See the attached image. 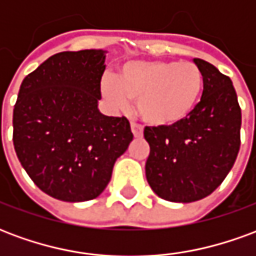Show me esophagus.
Masks as SVG:
<instances>
[{
    "label": "esophagus",
    "mask_w": 256,
    "mask_h": 256,
    "mask_svg": "<svg viewBox=\"0 0 256 256\" xmlns=\"http://www.w3.org/2000/svg\"><path fill=\"white\" fill-rule=\"evenodd\" d=\"M132 132H133L134 137H141L142 136V128H141V124L132 122Z\"/></svg>",
    "instance_id": "esophagus-1"
}]
</instances>
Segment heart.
I'll return each instance as SVG.
<instances>
[{
	"instance_id": "heart-1",
	"label": "heart",
	"mask_w": 256,
	"mask_h": 256,
	"mask_svg": "<svg viewBox=\"0 0 256 256\" xmlns=\"http://www.w3.org/2000/svg\"><path fill=\"white\" fill-rule=\"evenodd\" d=\"M204 76L196 64L178 62L123 63L115 78L101 80V92L112 106L123 110L136 100V110L145 123L170 128L186 120L198 106Z\"/></svg>"
}]
</instances>
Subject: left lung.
Segmentation results:
<instances>
[{
    "label": "left lung",
    "instance_id": "obj_1",
    "mask_svg": "<svg viewBox=\"0 0 256 256\" xmlns=\"http://www.w3.org/2000/svg\"><path fill=\"white\" fill-rule=\"evenodd\" d=\"M204 76L203 94L190 116L170 128H146L145 176L159 198L192 203L220 186L240 150L242 110L229 76L193 58Z\"/></svg>",
    "mask_w": 256,
    "mask_h": 256
}]
</instances>
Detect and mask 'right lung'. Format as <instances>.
Segmentation results:
<instances>
[{
	"instance_id": "1",
	"label": "right lung",
	"mask_w": 256,
	"mask_h": 256,
	"mask_svg": "<svg viewBox=\"0 0 256 256\" xmlns=\"http://www.w3.org/2000/svg\"><path fill=\"white\" fill-rule=\"evenodd\" d=\"M106 50L53 54L20 84L14 145L38 188L63 202L96 198L133 140L124 116L98 111Z\"/></svg>"
}]
</instances>
